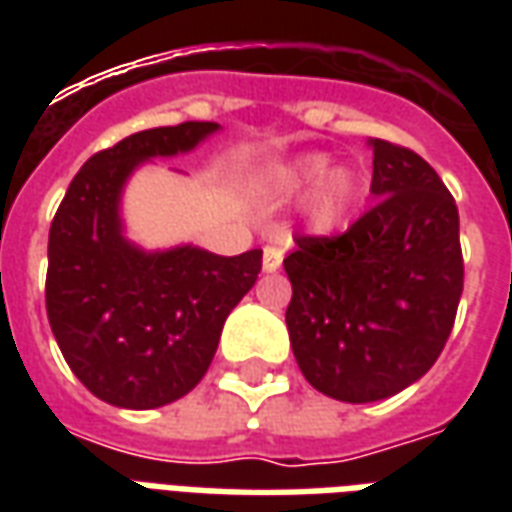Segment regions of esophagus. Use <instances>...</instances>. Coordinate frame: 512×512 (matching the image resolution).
<instances>
[{
    "instance_id": "esophagus-1",
    "label": "esophagus",
    "mask_w": 512,
    "mask_h": 512,
    "mask_svg": "<svg viewBox=\"0 0 512 512\" xmlns=\"http://www.w3.org/2000/svg\"><path fill=\"white\" fill-rule=\"evenodd\" d=\"M282 257H285V252L279 246H266V252H263V271L274 274L282 266Z\"/></svg>"
}]
</instances>
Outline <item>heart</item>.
<instances>
[{
    "instance_id": "heart-1",
    "label": "heart",
    "mask_w": 512,
    "mask_h": 512,
    "mask_svg": "<svg viewBox=\"0 0 512 512\" xmlns=\"http://www.w3.org/2000/svg\"><path fill=\"white\" fill-rule=\"evenodd\" d=\"M277 186L282 194L307 197V219L315 230H337L354 211L359 200V178L351 167H332L326 153H304L277 172Z\"/></svg>"
}]
</instances>
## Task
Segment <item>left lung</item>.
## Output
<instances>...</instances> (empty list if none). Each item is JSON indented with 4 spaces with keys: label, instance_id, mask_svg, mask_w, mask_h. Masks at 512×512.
Instances as JSON below:
<instances>
[{
    "label": "left lung",
    "instance_id": "left-lung-1",
    "mask_svg": "<svg viewBox=\"0 0 512 512\" xmlns=\"http://www.w3.org/2000/svg\"><path fill=\"white\" fill-rule=\"evenodd\" d=\"M373 197L343 235H301L285 257L293 356L343 403L397 395L428 373L463 293L455 200L428 161L370 139Z\"/></svg>",
    "mask_w": 512,
    "mask_h": 512
}]
</instances>
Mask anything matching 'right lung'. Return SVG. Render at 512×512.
Returning a JSON list of instances; mask_svg holds the SVG:
<instances>
[{
  "label": "right lung",
  "instance_id": "1",
  "mask_svg": "<svg viewBox=\"0 0 512 512\" xmlns=\"http://www.w3.org/2000/svg\"><path fill=\"white\" fill-rule=\"evenodd\" d=\"M219 123L147 128L87 158L49 230L46 312L65 362L117 408L167 406L208 373L222 326L255 285L263 249L145 252L123 235L120 197L150 158L189 153Z\"/></svg>",
  "mask_w": 512,
  "mask_h": 512
}]
</instances>
